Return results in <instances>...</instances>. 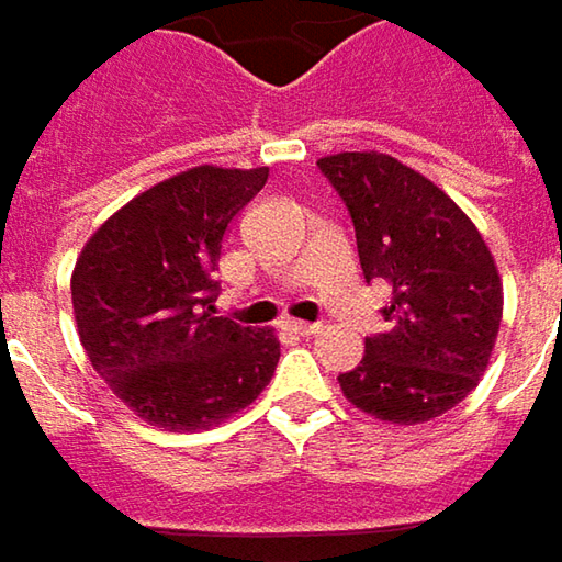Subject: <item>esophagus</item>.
Wrapping results in <instances>:
<instances>
[{
  "mask_svg": "<svg viewBox=\"0 0 562 562\" xmlns=\"http://www.w3.org/2000/svg\"><path fill=\"white\" fill-rule=\"evenodd\" d=\"M288 328H291L293 335L310 337V335H318V328H322V325H315V322H291Z\"/></svg>",
  "mask_w": 562,
  "mask_h": 562,
  "instance_id": "obj_1",
  "label": "esophagus"
}]
</instances>
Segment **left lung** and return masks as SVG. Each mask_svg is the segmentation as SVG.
<instances>
[{
	"label": "left lung",
	"mask_w": 562,
	"mask_h": 562,
	"mask_svg": "<svg viewBox=\"0 0 562 562\" xmlns=\"http://www.w3.org/2000/svg\"><path fill=\"white\" fill-rule=\"evenodd\" d=\"M318 171L353 218L366 281L391 284V328L366 337L340 391L391 425L435 419L485 375L504 315L494 256L441 187L384 153L325 156Z\"/></svg>",
	"instance_id": "8db88e82"
}]
</instances>
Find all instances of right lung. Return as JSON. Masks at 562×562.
<instances>
[{
	"label": "right lung",
	"instance_id": "right-lung-1",
	"mask_svg": "<svg viewBox=\"0 0 562 562\" xmlns=\"http://www.w3.org/2000/svg\"><path fill=\"white\" fill-rule=\"evenodd\" d=\"M266 181L269 168L181 171L119 209L77 259L80 344L105 384L156 428H212L274 375V331L215 315L225 231Z\"/></svg>",
	"mask_w": 562,
	"mask_h": 562
}]
</instances>
